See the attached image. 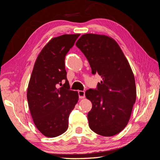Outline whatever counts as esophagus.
<instances>
[{
    "instance_id": "obj_1",
    "label": "esophagus",
    "mask_w": 160,
    "mask_h": 160,
    "mask_svg": "<svg viewBox=\"0 0 160 160\" xmlns=\"http://www.w3.org/2000/svg\"><path fill=\"white\" fill-rule=\"evenodd\" d=\"M78 93H79V97L80 99H84L85 98V94L84 91H79Z\"/></svg>"
}]
</instances>
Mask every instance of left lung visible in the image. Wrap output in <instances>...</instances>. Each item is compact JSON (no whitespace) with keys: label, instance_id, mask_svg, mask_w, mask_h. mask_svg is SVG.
Listing matches in <instances>:
<instances>
[{"label":"left lung","instance_id":"1","mask_svg":"<svg viewBox=\"0 0 160 160\" xmlns=\"http://www.w3.org/2000/svg\"><path fill=\"white\" fill-rule=\"evenodd\" d=\"M76 46L88 60L92 73L102 78L98 89L85 92L92 103L88 115L89 128L100 135L113 136L126 127L136 100L132 69L118 42L110 37L87 33Z\"/></svg>","mask_w":160,"mask_h":160}]
</instances>
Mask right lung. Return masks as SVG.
I'll return each instance as SVG.
<instances>
[{
    "label": "right lung",
    "instance_id": "right-lung-1",
    "mask_svg": "<svg viewBox=\"0 0 160 160\" xmlns=\"http://www.w3.org/2000/svg\"><path fill=\"white\" fill-rule=\"evenodd\" d=\"M80 34L52 38L38 54L27 89V101L33 122L47 138L65 133L69 116L79 99L78 92L69 90L65 57ZM62 80L66 81L64 86Z\"/></svg>",
    "mask_w": 160,
    "mask_h": 160
}]
</instances>
